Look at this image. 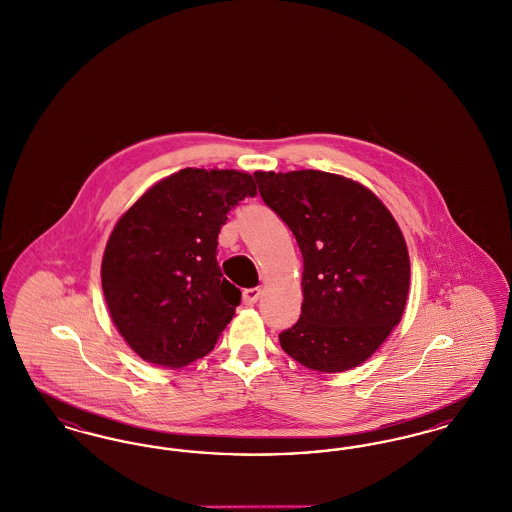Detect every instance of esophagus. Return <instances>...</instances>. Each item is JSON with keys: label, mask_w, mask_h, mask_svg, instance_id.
Listing matches in <instances>:
<instances>
[{"label": "esophagus", "mask_w": 512, "mask_h": 512, "mask_svg": "<svg viewBox=\"0 0 512 512\" xmlns=\"http://www.w3.org/2000/svg\"><path fill=\"white\" fill-rule=\"evenodd\" d=\"M261 295H263L261 288H247V290H244V301L249 303V305H253V303H257L261 299Z\"/></svg>", "instance_id": "obj_1"}]
</instances>
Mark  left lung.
I'll return each instance as SVG.
<instances>
[{"instance_id": "1", "label": "left lung", "mask_w": 512, "mask_h": 512, "mask_svg": "<svg viewBox=\"0 0 512 512\" xmlns=\"http://www.w3.org/2000/svg\"><path fill=\"white\" fill-rule=\"evenodd\" d=\"M303 255L301 315L278 340L307 368L361 365L401 320L411 267L397 222L365 186L322 171L255 172Z\"/></svg>"}]
</instances>
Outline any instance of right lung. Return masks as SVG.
<instances>
[{
  "label": "right lung",
  "instance_id": "obj_1",
  "mask_svg": "<svg viewBox=\"0 0 512 512\" xmlns=\"http://www.w3.org/2000/svg\"><path fill=\"white\" fill-rule=\"evenodd\" d=\"M255 194L245 172L184 169L117 222L101 286L115 326L144 361L180 368L213 351L242 301L222 276L217 238L228 211Z\"/></svg>",
  "mask_w": 512,
  "mask_h": 512
}]
</instances>
